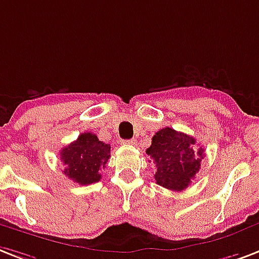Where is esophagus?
Wrapping results in <instances>:
<instances>
[{"label": "esophagus", "instance_id": "1", "mask_svg": "<svg viewBox=\"0 0 259 259\" xmlns=\"http://www.w3.org/2000/svg\"><path fill=\"white\" fill-rule=\"evenodd\" d=\"M122 144H129V145H134V144H136V140H134V138H132V140H123V141H122Z\"/></svg>", "mask_w": 259, "mask_h": 259}]
</instances>
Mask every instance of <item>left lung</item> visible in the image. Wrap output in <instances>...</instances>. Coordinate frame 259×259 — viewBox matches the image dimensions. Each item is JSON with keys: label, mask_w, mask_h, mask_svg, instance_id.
Returning a JSON list of instances; mask_svg holds the SVG:
<instances>
[{"label": "left lung", "mask_w": 259, "mask_h": 259, "mask_svg": "<svg viewBox=\"0 0 259 259\" xmlns=\"http://www.w3.org/2000/svg\"><path fill=\"white\" fill-rule=\"evenodd\" d=\"M195 140L171 127L159 130L152 137L147 155L156 165L157 185L174 191H182L200 171L204 149H195Z\"/></svg>", "instance_id": "left-lung-1"}]
</instances>
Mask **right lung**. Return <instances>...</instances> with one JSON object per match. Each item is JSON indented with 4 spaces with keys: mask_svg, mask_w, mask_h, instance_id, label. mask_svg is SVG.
Wrapping results in <instances>:
<instances>
[{
    "mask_svg": "<svg viewBox=\"0 0 259 259\" xmlns=\"http://www.w3.org/2000/svg\"><path fill=\"white\" fill-rule=\"evenodd\" d=\"M111 147L99 141L96 134L85 132L78 136L76 141L62 148L61 160L64 163V174L78 185H91L99 182L110 159Z\"/></svg>",
    "mask_w": 259,
    "mask_h": 259,
    "instance_id": "right-lung-1",
    "label": "right lung"
}]
</instances>
